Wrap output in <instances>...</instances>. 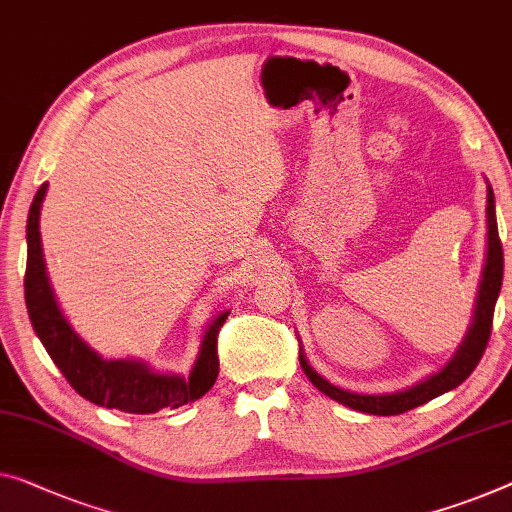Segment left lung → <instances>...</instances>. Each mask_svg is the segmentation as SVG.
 <instances>
[{
	"mask_svg": "<svg viewBox=\"0 0 512 512\" xmlns=\"http://www.w3.org/2000/svg\"><path fill=\"white\" fill-rule=\"evenodd\" d=\"M487 255L483 266V280H480L478 296H476V308L474 317H471L469 331L464 335L462 345L457 347L455 356L448 361L439 372H434L432 377L418 381L416 386L407 388V391L398 393H384V395H361L352 391H342V388L333 386L331 381H326L319 372L312 368L303 352H299L301 368L305 372L315 388H319L324 395H329L331 400L345 404L349 409L363 411V414H375V416H398L404 411L421 407V404L430 402L437 395H444L453 391L467 379L480 358L485 354L487 340L492 333V317H494V305H497L499 292H501V280H503V248L497 230V211H494V193L492 186L487 183Z\"/></svg>",
	"mask_w": 512,
	"mask_h": 512,
	"instance_id": "1",
	"label": "left lung"
}]
</instances>
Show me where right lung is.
Instances as JSON below:
<instances>
[{"label": "right lung", "mask_w": 512, "mask_h": 512, "mask_svg": "<svg viewBox=\"0 0 512 512\" xmlns=\"http://www.w3.org/2000/svg\"><path fill=\"white\" fill-rule=\"evenodd\" d=\"M48 190L43 183L34 195L27 218V271H25V301L32 326L43 342L45 352L55 361L82 398L98 407L128 411V414H156L170 407L200 400L218 377V333L223 329L230 310L220 315L204 331L200 352L188 377L154 372L147 363L135 358H103L91 349L61 315L55 294H52L48 273H45L41 232V204Z\"/></svg>", "instance_id": "right-lung-1"}]
</instances>
